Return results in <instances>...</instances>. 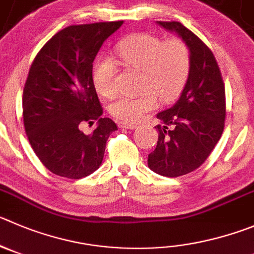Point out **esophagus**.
<instances>
[{"mask_svg":"<svg viewBox=\"0 0 254 254\" xmlns=\"http://www.w3.org/2000/svg\"><path fill=\"white\" fill-rule=\"evenodd\" d=\"M119 127H122V129H135V127H136V124H132V123L119 122Z\"/></svg>","mask_w":254,"mask_h":254,"instance_id":"1","label":"esophagus"}]
</instances>
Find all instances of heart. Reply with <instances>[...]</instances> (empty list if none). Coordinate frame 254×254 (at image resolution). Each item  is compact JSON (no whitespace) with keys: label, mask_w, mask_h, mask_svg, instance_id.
I'll list each match as a JSON object with an SVG mask.
<instances>
[{"label":"heart","mask_w":254,"mask_h":254,"mask_svg":"<svg viewBox=\"0 0 254 254\" xmlns=\"http://www.w3.org/2000/svg\"><path fill=\"white\" fill-rule=\"evenodd\" d=\"M124 64L140 71L139 92L134 96H119L109 105V111L123 122H136L158 106V99L169 104L182 94L190 72V50L182 39L163 40L151 34H136L118 45ZM116 66L110 59H101L92 70L96 91L109 98L116 92Z\"/></svg>","instance_id":"heart-1"}]
</instances>
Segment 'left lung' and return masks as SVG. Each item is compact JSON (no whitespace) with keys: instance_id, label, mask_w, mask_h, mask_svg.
I'll use <instances>...</instances> for the list:
<instances>
[{"instance_id":"obj_1","label":"left lung","mask_w":254,"mask_h":254,"mask_svg":"<svg viewBox=\"0 0 254 254\" xmlns=\"http://www.w3.org/2000/svg\"><path fill=\"white\" fill-rule=\"evenodd\" d=\"M174 31L190 50L188 81L173 108L156 118L159 138L148 156L153 172L177 178L198 169L219 141L226 119V89L212 50L190 30L177 21H158Z\"/></svg>"}]
</instances>
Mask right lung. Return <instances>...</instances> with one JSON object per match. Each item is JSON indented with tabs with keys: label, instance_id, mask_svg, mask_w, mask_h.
<instances>
[{
	"label": "right lung",
	"instance_id": "right-lung-1",
	"mask_svg": "<svg viewBox=\"0 0 254 254\" xmlns=\"http://www.w3.org/2000/svg\"><path fill=\"white\" fill-rule=\"evenodd\" d=\"M123 21L72 25L54 35L32 61L22 94L28 141L51 173L80 179L98 169L106 140L118 130L103 108L92 82V63ZM98 127L81 131L84 122Z\"/></svg>",
	"mask_w": 254,
	"mask_h": 254
}]
</instances>
